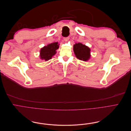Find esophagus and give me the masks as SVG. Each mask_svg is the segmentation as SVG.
I'll return each mask as SVG.
<instances>
[{
    "label": "esophagus",
    "instance_id": "1",
    "mask_svg": "<svg viewBox=\"0 0 131 131\" xmlns=\"http://www.w3.org/2000/svg\"><path fill=\"white\" fill-rule=\"evenodd\" d=\"M69 37H67V38H63V40H64V41H67V40H69Z\"/></svg>",
    "mask_w": 131,
    "mask_h": 131
}]
</instances>
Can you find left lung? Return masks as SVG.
Listing matches in <instances>:
<instances>
[{
    "instance_id": "8db88e82",
    "label": "left lung",
    "mask_w": 131,
    "mask_h": 131,
    "mask_svg": "<svg viewBox=\"0 0 131 131\" xmlns=\"http://www.w3.org/2000/svg\"><path fill=\"white\" fill-rule=\"evenodd\" d=\"M73 52L76 57L80 60L88 61L91 58V49L83 43L78 42L73 45Z\"/></svg>"
}]
</instances>
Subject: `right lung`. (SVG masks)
Returning a JSON list of instances; mask_svg holds the SVG:
<instances>
[{"label": "right lung", "instance_id": "right-lung-1", "mask_svg": "<svg viewBox=\"0 0 131 131\" xmlns=\"http://www.w3.org/2000/svg\"><path fill=\"white\" fill-rule=\"evenodd\" d=\"M59 45L58 42H55L42 47L40 50V59L45 61L51 59L57 53V50L59 48Z\"/></svg>", "mask_w": 131, "mask_h": 131}]
</instances>
